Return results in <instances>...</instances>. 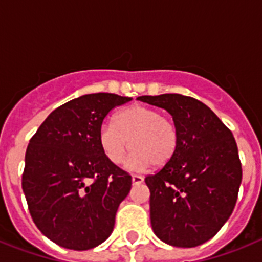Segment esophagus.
I'll use <instances>...</instances> for the list:
<instances>
[{
	"instance_id": "34e87169",
	"label": "esophagus",
	"mask_w": 262,
	"mask_h": 262,
	"mask_svg": "<svg viewBox=\"0 0 262 262\" xmlns=\"http://www.w3.org/2000/svg\"><path fill=\"white\" fill-rule=\"evenodd\" d=\"M143 181H144V178H143L142 176L133 174V184L134 185H140Z\"/></svg>"
}]
</instances>
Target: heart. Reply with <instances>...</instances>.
I'll list each match as a JSON object with an SVG mask.
<instances>
[{
    "instance_id": "b5f03b06",
    "label": "heart",
    "mask_w": 262,
    "mask_h": 262,
    "mask_svg": "<svg viewBox=\"0 0 262 262\" xmlns=\"http://www.w3.org/2000/svg\"><path fill=\"white\" fill-rule=\"evenodd\" d=\"M180 140L177 122L144 105L123 108L115 115L114 124L105 123L99 129L101 147L113 164L122 163L131 145L136 165L161 168L174 157Z\"/></svg>"
}]
</instances>
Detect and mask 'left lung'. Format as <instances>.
Masks as SVG:
<instances>
[{"label":"left lung","instance_id":"obj_1","mask_svg":"<svg viewBox=\"0 0 262 262\" xmlns=\"http://www.w3.org/2000/svg\"><path fill=\"white\" fill-rule=\"evenodd\" d=\"M168 111L180 127L174 157L145 177L152 230L173 247L193 248L210 240L232 214L243 170L231 129L214 111L182 94L142 96Z\"/></svg>","mask_w":262,"mask_h":262}]
</instances>
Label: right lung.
<instances>
[{
	"mask_svg": "<svg viewBox=\"0 0 262 262\" xmlns=\"http://www.w3.org/2000/svg\"><path fill=\"white\" fill-rule=\"evenodd\" d=\"M129 101L85 94L55 108L30 139L23 193L39 231L62 248L88 251L113 232L133 177L106 157L99 129L113 108Z\"/></svg>",
	"mask_w": 262,
	"mask_h": 262,
	"instance_id": "right-lung-1",
	"label": "right lung"
}]
</instances>
